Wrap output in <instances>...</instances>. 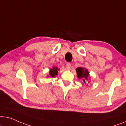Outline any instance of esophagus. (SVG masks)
Here are the masks:
<instances>
[{"instance_id":"esophagus-1","label":"esophagus","mask_w":126,"mask_h":126,"mask_svg":"<svg viewBox=\"0 0 126 126\" xmlns=\"http://www.w3.org/2000/svg\"><path fill=\"white\" fill-rule=\"evenodd\" d=\"M71 67V64L70 63H67V64H66V68H67V70H70Z\"/></svg>"}]
</instances>
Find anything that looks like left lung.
Segmentation results:
<instances>
[{
  "label": "left lung",
  "instance_id": "obj_1",
  "mask_svg": "<svg viewBox=\"0 0 126 126\" xmlns=\"http://www.w3.org/2000/svg\"><path fill=\"white\" fill-rule=\"evenodd\" d=\"M77 72V76L79 79H81L82 82L84 84H87L89 83L90 81L89 80V72H88V69L85 68H81V67H78L76 69Z\"/></svg>",
  "mask_w": 126,
  "mask_h": 126
}]
</instances>
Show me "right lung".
Listing matches in <instances>:
<instances>
[{"instance_id":"1","label":"right lung","mask_w":126,"mask_h":126,"mask_svg":"<svg viewBox=\"0 0 126 126\" xmlns=\"http://www.w3.org/2000/svg\"><path fill=\"white\" fill-rule=\"evenodd\" d=\"M58 70H59V69H58L57 67H53L52 68L50 69L49 75H48V77H51V78H54V77H55L56 75H58Z\"/></svg>"}]
</instances>
